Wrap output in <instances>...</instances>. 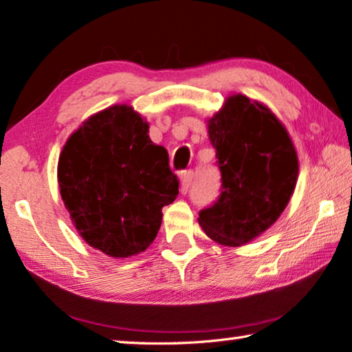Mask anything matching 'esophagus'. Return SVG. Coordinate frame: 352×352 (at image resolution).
Masks as SVG:
<instances>
[{
    "label": "esophagus",
    "instance_id": "obj_1",
    "mask_svg": "<svg viewBox=\"0 0 352 352\" xmlns=\"http://www.w3.org/2000/svg\"><path fill=\"white\" fill-rule=\"evenodd\" d=\"M192 180H194V172H192L191 169L186 170L185 174L182 175V192H183V194H186L188 189L191 188Z\"/></svg>",
    "mask_w": 352,
    "mask_h": 352
}]
</instances>
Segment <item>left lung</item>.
<instances>
[{"label": "left lung", "mask_w": 352, "mask_h": 352, "mask_svg": "<svg viewBox=\"0 0 352 352\" xmlns=\"http://www.w3.org/2000/svg\"><path fill=\"white\" fill-rule=\"evenodd\" d=\"M221 170V194L200 210L199 224L213 241L238 248L282 214L298 182V155L280 120L258 102L236 94L208 120Z\"/></svg>", "instance_id": "8db88e82"}]
</instances>
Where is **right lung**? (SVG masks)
<instances>
[{
    "label": "right lung",
    "instance_id": "right-lung-1",
    "mask_svg": "<svg viewBox=\"0 0 352 352\" xmlns=\"http://www.w3.org/2000/svg\"><path fill=\"white\" fill-rule=\"evenodd\" d=\"M131 106L106 108L67 139L58 163L60 197L82 239L114 258L144 252L158 233L178 178L163 146Z\"/></svg>",
    "mask_w": 352,
    "mask_h": 352
}]
</instances>
